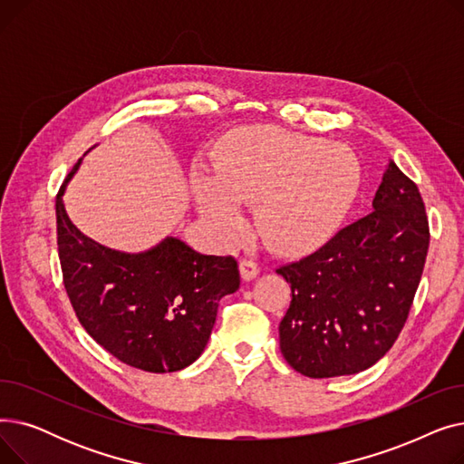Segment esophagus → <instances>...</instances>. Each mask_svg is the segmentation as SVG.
Returning <instances> with one entry per match:
<instances>
[{"label":"esophagus","mask_w":464,"mask_h":464,"mask_svg":"<svg viewBox=\"0 0 464 464\" xmlns=\"http://www.w3.org/2000/svg\"><path fill=\"white\" fill-rule=\"evenodd\" d=\"M238 269H240V276L245 278L246 282L252 280V278H256V276L259 275V265H257V261H254V259H246V257L240 259Z\"/></svg>","instance_id":"esophagus-1"}]
</instances>
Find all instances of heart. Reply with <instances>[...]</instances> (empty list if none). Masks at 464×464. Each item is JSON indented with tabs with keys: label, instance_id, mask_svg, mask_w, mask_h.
Masks as SVG:
<instances>
[{
	"label": "heart",
	"instance_id": "b5f03b06",
	"mask_svg": "<svg viewBox=\"0 0 464 464\" xmlns=\"http://www.w3.org/2000/svg\"><path fill=\"white\" fill-rule=\"evenodd\" d=\"M361 184V163L346 144L266 128L231 140L222 165L198 163L193 191L216 229L233 237L242 201H259V226L275 246L299 250L329 238Z\"/></svg>",
	"mask_w": 464,
	"mask_h": 464
}]
</instances>
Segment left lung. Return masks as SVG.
<instances>
[{"instance_id":"8db88e82","label":"left lung","mask_w":464,"mask_h":464,"mask_svg":"<svg viewBox=\"0 0 464 464\" xmlns=\"http://www.w3.org/2000/svg\"><path fill=\"white\" fill-rule=\"evenodd\" d=\"M372 207L320 250L276 269L291 284L280 350L308 378L372 367L408 320L430 240L425 203L389 161Z\"/></svg>"}]
</instances>
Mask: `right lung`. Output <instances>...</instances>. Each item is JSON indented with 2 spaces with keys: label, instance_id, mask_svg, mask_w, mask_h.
Instances as JSON below:
<instances>
[{
  "label": "right lung",
  "instance_id": "obj_1",
  "mask_svg": "<svg viewBox=\"0 0 464 464\" xmlns=\"http://www.w3.org/2000/svg\"><path fill=\"white\" fill-rule=\"evenodd\" d=\"M65 182L56 195L58 256L81 325L130 367L146 372L188 367L208 343L219 299L240 285L237 259L203 256L173 237L144 254L97 245L71 224L62 201Z\"/></svg>",
  "mask_w": 464,
  "mask_h": 464
}]
</instances>
